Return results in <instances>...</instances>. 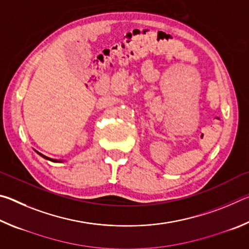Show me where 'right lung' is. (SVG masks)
Segmentation results:
<instances>
[{"label": "right lung", "instance_id": "add662e5", "mask_svg": "<svg viewBox=\"0 0 249 249\" xmlns=\"http://www.w3.org/2000/svg\"><path fill=\"white\" fill-rule=\"evenodd\" d=\"M36 153H37V154H39V155H40V156H41V157H43V158H45V159H47V160H50V161H53V162H59L57 159H52V158H49V157H47V156H45V155H43V154H40V153H38V151H36ZM60 161H61V160H60Z\"/></svg>", "mask_w": 249, "mask_h": 249}]
</instances>
